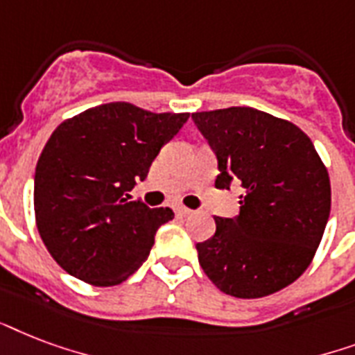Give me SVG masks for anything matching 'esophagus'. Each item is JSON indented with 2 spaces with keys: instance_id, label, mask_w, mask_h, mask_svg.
<instances>
[{
  "instance_id": "esophagus-1",
  "label": "esophagus",
  "mask_w": 355,
  "mask_h": 355,
  "mask_svg": "<svg viewBox=\"0 0 355 355\" xmlns=\"http://www.w3.org/2000/svg\"><path fill=\"white\" fill-rule=\"evenodd\" d=\"M174 211H175V213H178V215H180V216H191V215H192L191 209H187L185 205H175Z\"/></svg>"
}]
</instances>
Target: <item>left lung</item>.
<instances>
[{"mask_svg": "<svg viewBox=\"0 0 355 355\" xmlns=\"http://www.w3.org/2000/svg\"><path fill=\"white\" fill-rule=\"evenodd\" d=\"M215 152L216 189H244L233 218L198 243V261L235 298H263L304 274L324 235L331 187L311 139L295 123L252 107L192 112Z\"/></svg>", "mask_w": 355, "mask_h": 355, "instance_id": "1", "label": "left lung"}]
</instances>
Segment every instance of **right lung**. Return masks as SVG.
I'll return each instance as SVG.
<instances>
[{"mask_svg": "<svg viewBox=\"0 0 355 355\" xmlns=\"http://www.w3.org/2000/svg\"><path fill=\"white\" fill-rule=\"evenodd\" d=\"M189 112H150L125 101L64 120L35 170V218L60 268L96 287L128 279L150 255L170 207L129 202Z\"/></svg>", "mask_w": 355, "mask_h": 355, "instance_id": "add662e5", "label": "right lung"}]
</instances>
